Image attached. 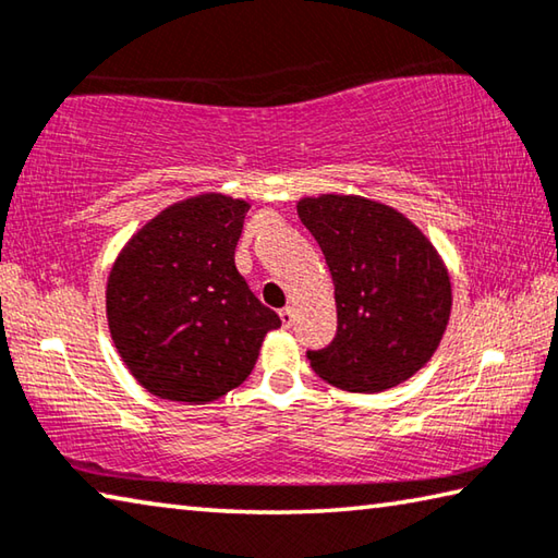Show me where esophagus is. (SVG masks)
Wrapping results in <instances>:
<instances>
[{
  "label": "esophagus",
  "instance_id": "obj_1",
  "mask_svg": "<svg viewBox=\"0 0 558 558\" xmlns=\"http://www.w3.org/2000/svg\"><path fill=\"white\" fill-rule=\"evenodd\" d=\"M280 319H282V327H290L292 323H295V307H282L280 310Z\"/></svg>",
  "mask_w": 558,
  "mask_h": 558
}]
</instances>
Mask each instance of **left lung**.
I'll use <instances>...</instances> for the list:
<instances>
[{
  "label": "left lung",
  "mask_w": 558,
  "mask_h": 558,
  "mask_svg": "<svg viewBox=\"0 0 558 558\" xmlns=\"http://www.w3.org/2000/svg\"><path fill=\"white\" fill-rule=\"evenodd\" d=\"M332 272L337 335L307 352L319 379L379 393L426 366L448 327L446 263L403 214L364 196L323 194L298 202Z\"/></svg>",
  "instance_id": "left-lung-1"
}]
</instances>
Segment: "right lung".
I'll return each instance as SVG.
<instances>
[{"label":"right lung","instance_id":"1","mask_svg":"<svg viewBox=\"0 0 558 558\" xmlns=\"http://www.w3.org/2000/svg\"><path fill=\"white\" fill-rule=\"evenodd\" d=\"M251 204L199 194L147 221L112 263L110 337L143 389L209 403L241 386L280 317L235 270Z\"/></svg>","mask_w":558,"mask_h":558}]
</instances>
